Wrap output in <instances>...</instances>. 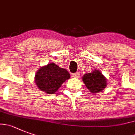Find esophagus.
I'll return each instance as SVG.
<instances>
[{
	"instance_id": "34e87169",
	"label": "esophagus",
	"mask_w": 135,
	"mask_h": 135,
	"mask_svg": "<svg viewBox=\"0 0 135 135\" xmlns=\"http://www.w3.org/2000/svg\"><path fill=\"white\" fill-rule=\"evenodd\" d=\"M72 76L74 78H80V74L79 72H76V73H75V74H73Z\"/></svg>"
}]
</instances>
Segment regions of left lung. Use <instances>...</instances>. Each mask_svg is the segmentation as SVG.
<instances>
[{
    "mask_svg": "<svg viewBox=\"0 0 135 135\" xmlns=\"http://www.w3.org/2000/svg\"><path fill=\"white\" fill-rule=\"evenodd\" d=\"M82 80L87 88L93 94L101 92L107 84L106 78L98 70L86 74L83 76Z\"/></svg>",
    "mask_w": 135,
    "mask_h": 135,
    "instance_id": "obj_1",
    "label": "left lung"
}]
</instances>
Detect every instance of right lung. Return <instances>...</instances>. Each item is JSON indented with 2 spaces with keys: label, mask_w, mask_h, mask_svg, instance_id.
Here are the masks:
<instances>
[{
  "label": "right lung",
  "mask_w": 135,
  "mask_h": 135,
  "mask_svg": "<svg viewBox=\"0 0 135 135\" xmlns=\"http://www.w3.org/2000/svg\"><path fill=\"white\" fill-rule=\"evenodd\" d=\"M70 77V74L66 70L50 63L41 68L35 75V81L41 90L47 94H54Z\"/></svg>",
  "instance_id": "right-lung-1"
}]
</instances>
